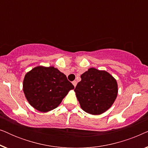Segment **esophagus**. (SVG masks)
Segmentation results:
<instances>
[{
    "label": "esophagus",
    "instance_id": "obj_1",
    "mask_svg": "<svg viewBox=\"0 0 148 148\" xmlns=\"http://www.w3.org/2000/svg\"><path fill=\"white\" fill-rule=\"evenodd\" d=\"M72 84H73V86H74L75 88L76 86H77V82H76V81H73V82H72Z\"/></svg>",
    "mask_w": 148,
    "mask_h": 148
}]
</instances>
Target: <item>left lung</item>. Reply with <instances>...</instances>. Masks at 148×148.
Listing matches in <instances>:
<instances>
[{
    "instance_id": "1",
    "label": "left lung",
    "mask_w": 148,
    "mask_h": 148,
    "mask_svg": "<svg viewBox=\"0 0 148 148\" xmlns=\"http://www.w3.org/2000/svg\"><path fill=\"white\" fill-rule=\"evenodd\" d=\"M74 91L83 110L99 115L108 110L118 95L116 80L108 72L90 68L81 75Z\"/></svg>"
}]
</instances>
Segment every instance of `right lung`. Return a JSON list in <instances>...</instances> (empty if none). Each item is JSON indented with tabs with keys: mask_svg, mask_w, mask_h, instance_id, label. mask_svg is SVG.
I'll return each instance as SVG.
<instances>
[{
	"mask_svg": "<svg viewBox=\"0 0 148 148\" xmlns=\"http://www.w3.org/2000/svg\"><path fill=\"white\" fill-rule=\"evenodd\" d=\"M73 89L65 75L54 66H36L25 74L23 82V90L29 104L42 112L57 108Z\"/></svg>",
	"mask_w": 148,
	"mask_h": 148,
	"instance_id": "right-lung-1",
	"label": "right lung"
}]
</instances>
